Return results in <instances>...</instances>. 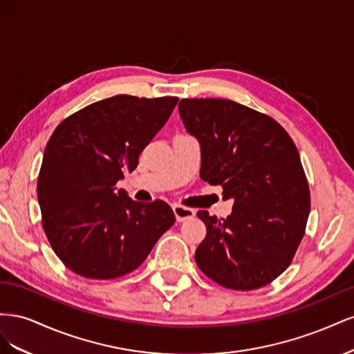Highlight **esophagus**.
I'll return each mask as SVG.
<instances>
[{
	"instance_id": "1",
	"label": "esophagus",
	"mask_w": 354,
	"mask_h": 354,
	"mask_svg": "<svg viewBox=\"0 0 354 354\" xmlns=\"http://www.w3.org/2000/svg\"><path fill=\"white\" fill-rule=\"evenodd\" d=\"M173 211L176 214L177 221H186L189 218H194L195 217V209L194 208L180 205V203H174Z\"/></svg>"
}]
</instances>
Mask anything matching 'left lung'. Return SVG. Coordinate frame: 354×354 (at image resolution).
I'll list each match as a JSON object with an SVG mask.
<instances>
[{"label":"left lung","mask_w":354,"mask_h":354,"mask_svg":"<svg viewBox=\"0 0 354 354\" xmlns=\"http://www.w3.org/2000/svg\"><path fill=\"white\" fill-rule=\"evenodd\" d=\"M178 112L201 143V178L234 201L227 218L198 211L207 227L198 267L236 291L269 285L291 264L310 212L295 143L273 118L232 100L183 99Z\"/></svg>","instance_id":"obj_1"}]
</instances>
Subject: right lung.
I'll list each match as a JSON object with an SVG mask.
<instances>
[{
  "label": "right lung",
  "instance_id": "1",
  "mask_svg": "<svg viewBox=\"0 0 354 354\" xmlns=\"http://www.w3.org/2000/svg\"><path fill=\"white\" fill-rule=\"evenodd\" d=\"M177 102L113 95L72 113L51 134L38 202L51 248L73 273L102 281L130 273L174 224L167 202H137L115 185L136 169Z\"/></svg>",
  "mask_w": 354,
  "mask_h": 354
}]
</instances>
